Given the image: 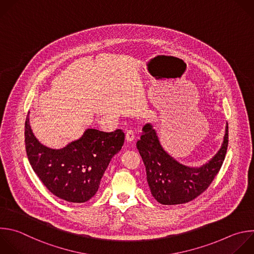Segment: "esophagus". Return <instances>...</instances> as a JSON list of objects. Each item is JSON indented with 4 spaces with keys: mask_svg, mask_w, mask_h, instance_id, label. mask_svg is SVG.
Masks as SVG:
<instances>
[{
    "mask_svg": "<svg viewBox=\"0 0 254 254\" xmlns=\"http://www.w3.org/2000/svg\"><path fill=\"white\" fill-rule=\"evenodd\" d=\"M134 137H135V132H134V130L131 129V128L127 129V132H126V138H127V141H132V140L134 139Z\"/></svg>",
    "mask_w": 254,
    "mask_h": 254,
    "instance_id": "obj_1",
    "label": "esophagus"
}]
</instances>
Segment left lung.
<instances>
[{
    "label": "left lung",
    "mask_w": 254,
    "mask_h": 254,
    "mask_svg": "<svg viewBox=\"0 0 254 254\" xmlns=\"http://www.w3.org/2000/svg\"><path fill=\"white\" fill-rule=\"evenodd\" d=\"M136 147L143 160L146 181L152 196L161 204L175 205L191 201L201 194L218 174L228 145V125L218 151L201 166H188L168 154L160 144L150 123L142 127Z\"/></svg>",
    "instance_id": "8db88e82"
}]
</instances>
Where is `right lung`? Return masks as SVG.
<instances>
[{"mask_svg": "<svg viewBox=\"0 0 254 254\" xmlns=\"http://www.w3.org/2000/svg\"><path fill=\"white\" fill-rule=\"evenodd\" d=\"M124 142L122 129L87 128L78 139L51 148L35 136L29 114L25 123L26 151L35 174L53 194L68 202H86L97 193L110 161Z\"/></svg>", "mask_w": 254, "mask_h": 254, "instance_id": "obj_1", "label": "right lung"}]
</instances>
